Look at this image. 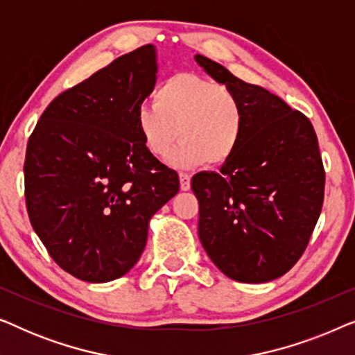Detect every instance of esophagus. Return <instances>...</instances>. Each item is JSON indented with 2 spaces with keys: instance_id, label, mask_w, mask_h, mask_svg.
<instances>
[{
  "instance_id": "esophagus-1",
  "label": "esophagus",
  "mask_w": 355,
  "mask_h": 355,
  "mask_svg": "<svg viewBox=\"0 0 355 355\" xmlns=\"http://www.w3.org/2000/svg\"><path fill=\"white\" fill-rule=\"evenodd\" d=\"M179 184H181V191H189L191 189V176L186 173L179 174Z\"/></svg>"
}]
</instances>
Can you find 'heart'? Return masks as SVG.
I'll list each match as a JSON object with an SVG mask.
<instances>
[{"mask_svg": "<svg viewBox=\"0 0 355 355\" xmlns=\"http://www.w3.org/2000/svg\"><path fill=\"white\" fill-rule=\"evenodd\" d=\"M245 108L230 87L192 72L174 74L155 92V101L139 108L137 128L145 148L164 158L178 139V166L221 164L239 148L245 132Z\"/></svg>", "mask_w": 355, "mask_h": 355, "instance_id": "obj_1", "label": "heart"}]
</instances>
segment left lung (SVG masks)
Listing matches in <instances>:
<instances>
[{"label":"left lung","instance_id":"1","mask_svg":"<svg viewBox=\"0 0 355 355\" xmlns=\"http://www.w3.org/2000/svg\"><path fill=\"white\" fill-rule=\"evenodd\" d=\"M196 61L234 90L245 108V132L220 173H198V237L213 263L231 279L266 283L293 268L317 225L324 168L310 119L263 87L225 66Z\"/></svg>","mask_w":355,"mask_h":355}]
</instances>
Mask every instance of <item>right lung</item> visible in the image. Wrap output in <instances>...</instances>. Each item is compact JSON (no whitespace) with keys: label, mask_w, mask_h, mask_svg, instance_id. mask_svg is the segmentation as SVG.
<instances>
[{"label":"right lung","mask_w":355,"mask_h":355,"mask_svg":"<svg viewBox=\"0 0 355 355\" xmlns=\"http://www.w3.org/2000/svg\"><path fill=\"white\" fill-rule=\"evenodd\" d=\"M155 48L123 55L56 96L27 142L24 181L33 231L62 270L89 283L128 273L148 221L179 191L145 148L137 113L157 80Z\"/></svg>","instance_id":"right-lung-1"}]
</instances>
